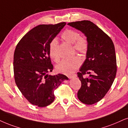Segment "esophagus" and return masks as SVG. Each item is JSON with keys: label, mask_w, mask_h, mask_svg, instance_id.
<instances>
[{"label": "esophagus", "mask_w": 128, "mask_h": 128, "mask_svg": "<svg viewBox=\"0 0 128 128\" xmlns=\"http://www.w3.org/2000/svg\"><path fill=\"white\" fill-rule=\"evenodd\" d=\"M77 77V75H76V74H72V75H70L68 76V77L69 78H73V77Z\"/></svg>", "instance_id": "obj_1"}]
</instances>
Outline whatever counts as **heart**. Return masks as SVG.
Here are the masks:
<instances>
[{
	"label": "heart",
	"mask_w": 128,
	"mask_h": 128,
	"mask_svg": "<svg viewBox=\"0 0 128 128\" xmlns=\"http://www.w3.org/2000/svg\"><path fill=\"white\" fill-rule=\"evenodd\" d=\"M80 35L79 32L75 30H67L62 34L61 38L64 41L73 44L72 47L76 52L84 55L88 50V41L85 37ZM58 44L57 39L54 38L50 42L49 45L50 56L55 62H58L60 59L57 52ZM81 62V60L78 56H74L70 59H64L56 65V70L58 72L68 75L73 73L78 68Z\"/></svg>",
	"instance_id": "1"
}]
</instances>
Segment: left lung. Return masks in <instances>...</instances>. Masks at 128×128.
<instances>
[{
    "mask_svg": "<svg viewBox=\"0 0 128 128\" xmlns=\"http://www.w3.org/2000/svg\"><path fill=\"white\" fill-rule=\"evenodd\" d=\"M68 25L80 30L87 37L86 59L77 72L82 83L77 97L84 104H94L104 98L115 78L117 66L114 42L90 20L70 22ZM87 74L90 76L86 77Z\"/></svg>",
    "mask_w": 128,
    "mask_h": 128,
    "instance_id": "1",
    "label": "left lung"
}]
</instances>
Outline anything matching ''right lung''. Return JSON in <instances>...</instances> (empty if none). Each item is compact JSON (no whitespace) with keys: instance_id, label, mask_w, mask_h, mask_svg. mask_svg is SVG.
<instances>
[{"instance_id":"right-lung-1","label":"right lung","mask_w":128,"mask_h":128,"mask_svg":"<svg viewBox=\"0 0 128 128\" xmlns=\"http://www.w3.org/2000/svg\"><path fill=\"white\" fill-rule=\"evenodd\" d=\"M40 25L32 29L19 41L14 56L16 84L29 102L45 107L55 99L54 90L68 77L64 74L48 75L52 72L50 43L66 25Z\"/></svg>"}]
</instances>
